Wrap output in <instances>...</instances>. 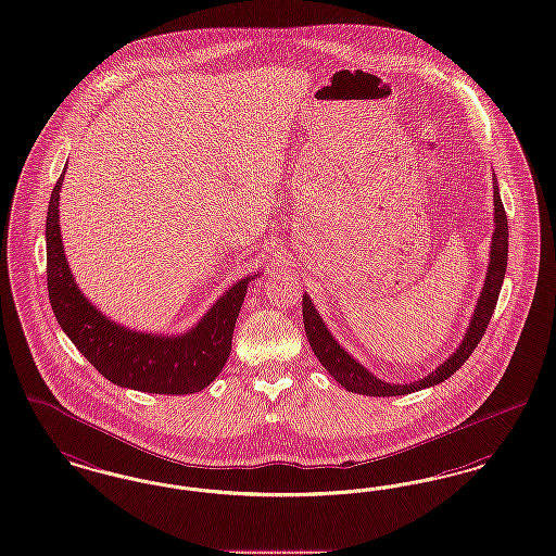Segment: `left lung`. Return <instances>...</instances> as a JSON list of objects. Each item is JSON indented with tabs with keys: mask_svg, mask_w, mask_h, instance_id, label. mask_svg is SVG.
I'll return each mask as SVG.
<instances>
[{
	"mask_svg": "<svg viewBox=\"0 0 556 556\" xmlns=\"http://www.w3.org/2000/svg\"><path fill=\"white\" fill-rule=\"evenodd\" d=\"M494 231H492V240H490L489 270H486V279H484V288L480 291L478 304L471 314L469 327L466 334L459 343V348L444 359L441 366H437L430 375L400 384V382H387L375 377L368 368H364L350 352H345L331 331L327 329L325 320L320 318L318 311L312 304L311 295L304 293L302 295V314H304V329L306 337L311 341L312 352L318 357V362L325 366V370L331 377L345 387L352 393L359 395H368V397H400L407 393H416L428 387H434L439 382H443L451 377L453 372H457L467 357L471 356V352L478 348L482 334L489 329L490 316L496 308V300L503 288V279H505V270H507V254H509V223L505 215V206L498 194V184L494 178Z\"/></svg>",
	"mask_w": 556,
	"mask_h": 556,
	"instance_id": "8db88e82",
	"label": "left lung"
}]
</instances>
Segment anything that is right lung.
<instances>
[{"label": "right lung", "instance_id": "right-lung-1", "mask_svg": "<svg viewBox=\"0 0 556 556\" xmlns=\"http://www.w3.org/2000/svg\"><path fill=\"white\" fill-rule=\"evenodd\" d=\"M58 179L47 208V289L51 311L78 352L113 384L155 395H190L208 387L231 352V337L250 281L248 275L225 289L199 323L181 334L140 333L108 318L78 283L67 265L60 229Z\"/></svg>", "mask_w": 556, "mask_h": 556}]
</instances>
